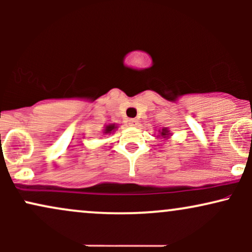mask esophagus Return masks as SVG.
Segmentation results:
<instances>
[{
    "mask_svg": "<svg viewBox=\"0 0 252 252\" xmlns=\"http://www.w3.org/2000/svg\"><path fill=\"white\" fill-rule=\"evenodd\" d=\"M128 124L130 126H137V120H135V118H130V120H128Z\"/></svg>",
    "mask_w": 252,
    "mask_h": 252,
    "instance_id": "1",
    "label": "esophagus"
}]
</instances>
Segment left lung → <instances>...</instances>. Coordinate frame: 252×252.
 <instances>
[{"label": "left lung", "instance_id": "left-lung-1", "mask_svg": "<svg viewBox=\"0 0 252 252\" xmlns=\"http://www.w3.org/2000/svg\"><path fill=\"white\" fill-rule=\"evenodd\" d=\"M161 135H162V136H164V137H166V136L168 135V130H167L166 128L162 129V131H161Z\"/></svg>", "mask_w": 252, "mask_h": 252}]
</instances>
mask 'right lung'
<instances>
[{
	"label": "right lung",
	"instance_id": "right-lung-1",
	"mask_svg": "<svg viewBox=\"0 0 252 252\" xmlns=\"http://www.w3.org/2000/svg\"><path fill=\"white\" fill-rule=\"evenodd\" d=\"M116 129V126H115V124H110V126H108L105 128V134H109V132H111L112 130Z\"/></svg>",
	"mask_w": 252,
	"mask_h": 252
}]
</instances>
